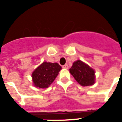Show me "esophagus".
<instances>
[{
	"label": "esophagus",
	"mask_w": 122,
	"mask_h": 122,
	"mask_svg": "<svg viewBox=\"0 0 122 122\" xmlns=\"http://www.w3.org/2000/svg\"><path fill=\"white\" fill-rule=\"evenodd\" d=\"M63 69H69V66H68V65H63Z\"/></svg>",
	"instance_id": "obj_1"
}]
</instances>
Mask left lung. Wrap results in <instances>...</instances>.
<instances>
[{
	"instance_id": "1",
	"label": "left lung",
	"mask_w": 122,
	"mask_h": 122,
	"mask_svg": "<svg viewBox=\"0 0 122 122\" xmlns=\"http://www.w3.org/2000/svg\"><path fill=\"white\" fill-rule=\"evenodd\" d=\"M69 71L75 80L82 86H92L95 83V71L80 60L75 61Z\"/></svg>"
}]
</instances>
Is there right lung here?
Listing matches in <instances>:
<instances>
[{"mask_svg": "<svg viewBox=\"0 0 122 122\" xmlns=\"http://www.w3.org/2000/svg\"><path fill=\"white\" fill-rule=\"evenodd\" d=\"M61 66L57 63L44 62L32 74V81L36 87L47 88L56 79Z\"/></svg>", "mask_w": 122, "mask_h": 122, "instance_id": "obj_1", "label": "right lung"}]
</instances>
